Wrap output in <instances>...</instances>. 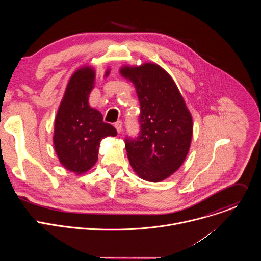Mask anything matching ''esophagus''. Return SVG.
<instances>
[{
    "instance_id": "obj_1",
    "label": "esophagus",
    "mask_w": 261,
    "mask_h": 261,
    "mask_svg": "<svg viewBox=\"0 0 261 261\" xmlns=\"http://www.w3.org/2000/svg\"><path fill=\"white\" fill-rule=\"evenodd\" d=\"M115 127H116V129H117L118 133H121V132H122V127H123V123H122L121 121H119V122H117V123L115 124Z\"/></svg>"
}]
</instances>
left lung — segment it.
<instances>
[{"instance_id": "1", "label": "left lung", "mask_w": 261, "mask_h": 261, "mask_svg": "<svg viewBox=\"0 0 261 261\" xmlns=\"http://www.w3.org/2000/svg\"><path fill=\"white\" fill-rule=\"evenodd\" d=\"M121 73L134 84L140 104V131L136 137L125 138L130 164L145 180H163L188 154L192 117L174 82L160 66L125 67Z\"/></svg>"}]
</instances>
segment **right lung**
I'll return each mask as SVG.
<instances>
[{
    "label": "right lung",
    "instance_id": "add662e5",
    "mask_svg": "<svg viewBox=\"0 0 261 261\" xmlns=\"http://www.w3.org/2000/svg\"><path fill=\"white\" fill-rule=\"evenodd\" d=\"M94 81L95 72L89 67L73 74L55 122L56 153L64 167L76 173L94 166L103 138L117 135L116 128L104 123L100 111L89 105Z\"/></svg>",
    "mask_w": 261,
    "mask_h": 261
}]
</instances>
